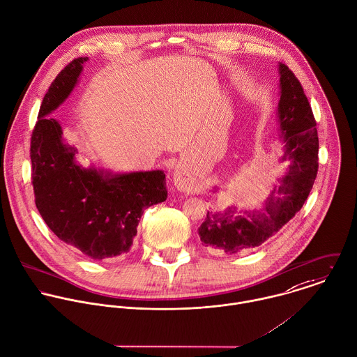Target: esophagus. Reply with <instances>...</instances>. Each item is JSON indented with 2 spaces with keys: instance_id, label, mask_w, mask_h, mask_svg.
<instances>
[{
  "instance_id": "34e87169",
  "label": "esophagus",
  "mask_w": 357,
  "mask_h": 357,
  "mask_svg": "<svg viewBox=\"0 0 357 357\" xmlns=\"http://www.w3.org/2000/svg\"><path fill=\"white\" fill-rule=\"evenodd\" d=\"M174 181H175V185L179 190H189L190 186H192V182L190 179L188 178V175L185 174V169L182 167H178L175 169V174H174Z\"/></svg>"
}]
</instances>
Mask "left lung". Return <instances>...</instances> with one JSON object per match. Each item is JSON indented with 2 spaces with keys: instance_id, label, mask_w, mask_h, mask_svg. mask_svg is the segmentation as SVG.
Wrapping results in <instances>:
<instances>
[{
  "instance_id": "obj_1",
  "label": "left lung",
  "mask_w": 357,
  "mask_h": 357,
  "mask_svg": "<svg viewBox=\"0 0 357 357\" xmlns=\"http://www.w3.org/2000/svg\"><path fill=\"white\" fill-rule=\"evenodd\" d=\"M281 100L280 125L289 158L288 174L281 179L261 210L238 213H210L199 228L200 241L227 255L255 249L277 234L301 211L319 171V135L316 119L303 87L295 73L280 65Z\"/></svg>"
}]
</instances>
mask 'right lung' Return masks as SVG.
I'll return each mask as SVG.
<instances>
[{"label":"right lung","mask_w":357,"mask_h":357,"mask_svg":"<svg viewBox=\"0 0 357 357\" xmlns=\"http://www.w3.org/2000/svg\"><path fill=\"white\" fill-rule=\"evenodd\" d=\"M87 56L70 61L45 93L31 132V185L36 207L47 227L66 245L96 259L128 253L143 210L167 200L162 171L111 176L84 169L75 149L62 142V129L48 116L72 91Z\"/></svg>","instance_id":"1"}]
</instances>
